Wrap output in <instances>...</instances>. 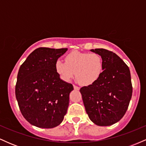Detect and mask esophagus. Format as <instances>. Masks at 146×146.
Instances as JSON below:
<instances>
[{
  "label": "esophagus",
  "instance_id": "1",
  "mask_svg": "<svg viewBox=\"0 0 146 146\" xmlns=\"http://www.w3.org/2000/svg\"><path fill=\"white\" fill-rule=\"evenodd\" d=\"M73 88H74V89L76 90H80V88H79L78 86H75V85H73Z\"/></svg>",
  "mask_w": 146,
  "mask_h": 146
}]
</instances>
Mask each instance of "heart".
I'll return each mask as SVG.
<instances>
[{
	"instance_id": "heart-1",
	"label": "heart",
	"mask_w": 146,
	"mask_h": 146,
	"mask_svg": "<svg viewBox=\"0 0 146 146\" xmlns=\"http://www.w3.org/2000/svg\"><path fill=\"white\" fill-rule=\"evenodd\" d=\"M104 60L96 53L73 51L65 57V62L58 60L55 69L60 78L69 82L74 77L83 86H90L98 81L104 71Z\"/></svg>"
}]
</instances>
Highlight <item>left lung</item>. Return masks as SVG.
I'll list each match as a JSON object with an SVG mask.
<instances>
[{
	"label": "left lung",
	"instance_id": "obj_1",
	"mask_svg": "<svg viewBox=\"0 0 146 146\" xmlns=\"http://www.w3.org/2000/svg\"><path fill=\"white\" fill-rule=\"evenodd\" d=\"M104 60V71L97 82L80 91L86 113L95 124L108 126L123 117L132 94L128 66L117 54L104 48L90 49Z\"/></svg>",
	"mask_w": 146,
	"mask_h": 146
}]
</instances>
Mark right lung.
Listing matches in <instances>:
<instances>
[{
    "label": "right lung",
    "mask_w": 146,
    "mask_h": 146,
    "mask_svg": "<svg viewBox=\"0 0 146 146\" xmlns=\"http://www.w3.org/2000/svg\"><path fill=\"white\" fill-rule=\"evenodd\" d=\"M67 50L36 48L19 68L16 98L22 115L31 125L54 128L66 114L73 86L60 79L55 64Z\"/></svg>",
    "instance_id": "1"
}]
</instances>
